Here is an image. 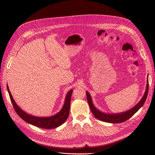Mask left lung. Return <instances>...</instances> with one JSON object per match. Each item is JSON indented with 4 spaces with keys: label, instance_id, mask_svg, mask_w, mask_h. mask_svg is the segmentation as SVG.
<instances>
[{
    "label": "left lung",
    "instance_id": "left-lung-1",
    "mask_svg": "<svg viewBox=\"0 0 155 155\" xmlns=\"http://www.w3.org/2000/svg\"><path fill=\"white\" fill-rule=\"evenodd\" d=\"M148 88H149V83H148V78L147 85H146V89L144 95L143 97L141 100L139 102V103L136 104V105H135L133 108L126 112L120 113H120L114 114H107L101 112L99 110H97L94 107L90 94H89L88 92H86V94H87V102L88 103L89 106H90V108L91 109V111L94 114V116L97 119H98L104 122H106V123H123V122L127 120L130 117H131L134 114L143 106L146 101V98H147L148 94Z\"/></svg>",
    "mask_w": 155,
    "mask_h": 155
}]
</instances>
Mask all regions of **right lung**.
Returning a JSON list of instances; mask_svg holds the SVG:
<instances>
[{"label":"right lung","mask_w":155,"mask_h":155,"mask_svg":"<svg viewBox=\"0 0 155 155\" xmlns=\"http://www.w3.org/2000/svg\"><path fill=\"white\" fill-rule=\"evenodd\" d=\"M7 87L14 109H15L16 113L18 114V116L21 118H22V119L25 120L26 123L41 128L54 129L61 126L67 119L70 112V100L73 92L72 90L68 92L66 96V99H65L63 107L58 114H56V115L51 117H38L31 116L28 114L24 112L22 110H21V109H20V107L16 104L14 100L13 99V97L11 94V92L9 91L8 85L7 86Z\"/></svg>","instance_id":"obj_1"}]
</instances>
